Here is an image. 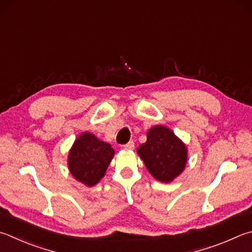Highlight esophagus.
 Returning a JSON list of instances; mask_svg holds the SVG:
<instances>
[{
	"instance_id": "obj_1",
	"label": "esophagus",
	"mask_w": 252,
	"mask_h": 252,
	"mask_svg": "<svg viewBox=\"0 0 252 252\" xmlns=\"http://www.w3.org/2000/svg\"><path fill=\"white\" fill-rule=\"evenodd\" d=\"M123 149L125 150H133L134 149V142L130 141L129 143H126V145H123Z\"/></svg>"
}]
</instances>
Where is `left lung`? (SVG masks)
Instances as JSON below:
<instances>
[{
    "mask_svg": "<svg viewBox=\"0 0 252 252\" xmlns=\"http://www.w3.org/2000/svg\"><path fill=\"white\" fill-rule=\"evenodd\" d=\"M136 152L151 175L162 183L173 182L185 170L186 144L164 126L151 127L146 133V142Z\"/></svg>",
    "mask_w": 252,
    "mask_h": 252,
    "instance_id": "left-lung-1",
    "label": "left lung"
}]
</instances>
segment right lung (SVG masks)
Listing matches in <instances>:
<instances>
[{
    "mask_svg": "<svg viewBox=\"0 0 252 252\" xmlns=\"http://www.w3.org/2000/svg\"><path fill=\"white\" fill-rule=\"evenodd\" d=\"M113 157L114 150L110 144L91 132H84L69 150L68 168L75 180L91 187L104 176Z\"/></svg>",
    "mask_w": 252,
    "mask_h": 252,
    "instance_id": "add662e5",
    "label": "right lung"
}]
</instances>
